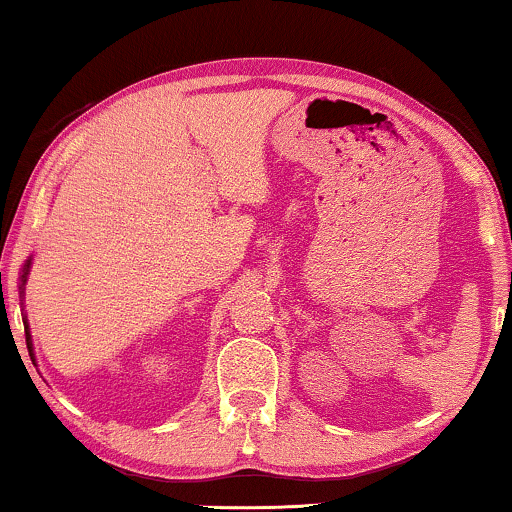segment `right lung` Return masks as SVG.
Listing matches in <instances>:
<instances>
[{"label": "right lung", "instance_id": "1", "mask_svg": "<svg viewBox=\"0 0 512 512\" xmlns=\"http://www.w3.org/2000/svg\"><path fill=\"white\" fill-rule=\"evenodd\" d=\"M30 268H32V256L27 258L25 265H23V272H20V284H18V291H20V298H25V284H27V277H30ZM25 312V305L20 303ZM23 324H25V340H27V349H30V356H34V345H32V333H30V324H27V314L23 317Z\"/></svg>", "mask_w": 512, "mask_h": 512}]
</instances>
